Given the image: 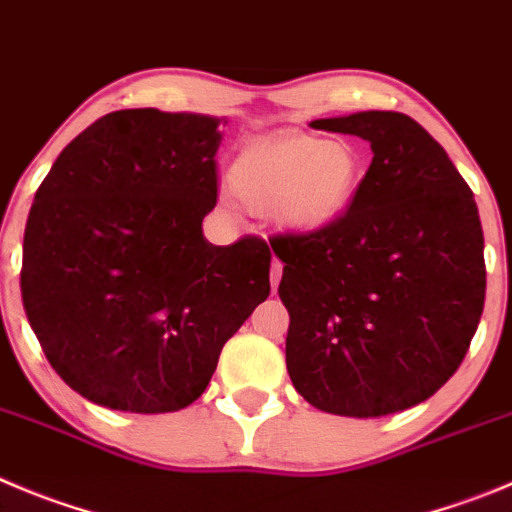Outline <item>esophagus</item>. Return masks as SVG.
<instances>
[{"label": "esophagus", "mask_w": 512, "mask_h": 512, "mask_svg": "<svg viewBox=\"0 0 512 512\" xmlns=\"http://www.w3.org/2000/svg\"><path fill=\"white\" fill-rule=\"evenodd\" d=\"M280 278H283V262H280V260H272V270H270V283H272V290H278Z\"/></svg>", "instance_id": "obj_1"}]
</instances>
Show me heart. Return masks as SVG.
I'll return each instance as SVG.
<instances>
[{"label":"heart","mask_w":512,"mask_h":512,"mask_svg":"<svg viewBox=\"0 0 512 512\" xmlns=\"http://www.w3.org/2000/svg\"><path fill=\"white\" fill-rule=\"evenodd\" d=\"M364 174L348 141L313 136L260 138L229 166V194L255 214H272L288 232H318L336 222L356 197Z\"/></svg>","instance_id":"1"}]
</instances>
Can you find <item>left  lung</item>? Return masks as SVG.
<instances>
[{"instance_id": "left-lung-1", "label": "left lung", "mask_w": 512, "mask_h": 512, "mask_svg": "<svg viewBox=\"0 0 512 512\" xmlns=\"http://www.w3.org/2000/svg\"><path fill=\"white\" fill-rule=\"evenodd\" d=\"M310 126L364 138L374 159L336 222L270 240L283 260L290 381L328 414L404 412L450 381L480 323L477 204L447 151L404 113Z\"/></svg>"}]
</instances>
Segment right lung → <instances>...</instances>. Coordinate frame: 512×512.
Returning a JSON list of instances; mask_svg holds the SVG:
<instances>
[{
  "instance_id": "right-lung-1",
  "label": "right lung",
  "mask_w": 512,
  "mask_h": 512,
  "mask_svg": "<svg viewBox=\"0 0 512 512\" xmlns=\"http://www.w3.org/2000/svg\"><path fill=\"white\" fill-rule=\"evenodd\" d=\"M219 118L131 108L75 136L35 194L19 288L60 379L100 407L179 412L270 295V247H217Z\"/></svg>"
}]
</instances>
